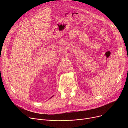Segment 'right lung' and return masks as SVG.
I'll list each match as a JSON object with an SVG mask.
<instances>
[{"label": "right lung", "instance_id": "obj_1", "mask_svg": "<svg viewBox=\"0 0 128 128\" xmlns=\"http://www.w3.org/2000/svg\"><path fill=\"white\" fill-rule=\"evenodd\" d=\"M52 97H53V96H52ZM51 98H52V97H51Z\"/></svg>", "mask_w": 128, "mask_h": 128}]
</instances>
